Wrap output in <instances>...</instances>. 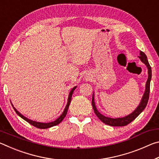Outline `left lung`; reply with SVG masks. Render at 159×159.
I'll return each instance as SVG.
<instances>
[{
    "instance_id": "left-lung-1",
    "label": "left lung",
    "mask_w": 159,
    "mask_h": 159,
    "mask_svg": "<svg viewBox=\"0 0 159 159\" xmlns=\"http://www.w3.org/2000/svg\"><path fill=\"white\" fill-rule=\"evenodd\" d=\"M140 56H139V59H140L141 61L142 62L146 64V66L148 68V79L146 83V90H145L144 94L143 95V98L142 99V101L139 104V105L138 107L134 111L130 114V115L127 116L123 117V118H109V117H106L101 114L99 113L98 109H97L95 104V102H94V97L93 95V98H92V105L93 107V110L95 111V114H96L97 116H98L100 120H102V122L105 123L107 125H111V126H125L127 125L129 123H131L133 120L135 119V118L141 114L142 111L145 109L146 107L148 100H149V92H150V81L151 79H152V68H151V66L149 65V61L147 60V57L145 54L140 51V53H139Z\"/></svg>"
}]
</instances>
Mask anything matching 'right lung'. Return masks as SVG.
<instances>
[{
  "mask_svg": "<svg viewBox=\"0 0 159 159\" xmlns=\"http://www.w3.org/2000/svg\"><path fill=\"white\" fill-rule=\"evenodd\" d=\"M76 87H74L73 89L71 90V92L69 93V98H68V102H67V104L65 107V109H64V111L61 115L60 116V117H59L57 120H55V121H52V122H50V123H39V122H36V121H33V120H31L30 119H28L27 118H26L23 115H21L20 112H19L17 109H16L14 107H13V109H15V112L17 113V115L20 116L23 118L24 120H25L26 121H27L29 123H30L31 125H32L34 127H36L38 128H41V129H45V128H50V127H52V126H55V125H58L59 123H60L61 121H62V120L64 118V117L66 116V115L67 114V111H68V109H69V104L71 103V97H72V94L74 93V90L76 89Z\"/></svg>",
  "mask_w": 159,
  "mask_h": 159,
  "instance_id": "right-lung-1",
  "label": "right lung"
}]
</instances>
